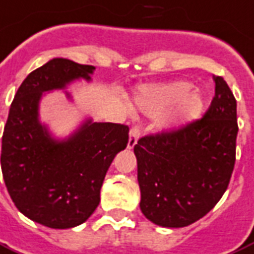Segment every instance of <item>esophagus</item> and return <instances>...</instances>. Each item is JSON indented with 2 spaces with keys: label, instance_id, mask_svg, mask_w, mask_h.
<instances>
[{
  "label": "esophagus",
  "instance_id": "1",
  "mask_svg": "<svg viewBox=\"0 0 254 254\" xmlns=\"http://www.w3.org/2000/svg\"><path fill=\"white\" fill-rule=\"evenodd\" d=\"M139 135H140V129L138 127H132L129 129V136H128V143H127V147L132 148L136 144L139 139Z\"/></svg>",
  "mask_w": 254,
  "mask_h": 254
}]
</instances>
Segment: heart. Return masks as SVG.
<instances>
[{"mask_svg": "<svg viewBox=\"0 0 254 254\" xmlns=\"http://www.w3.org/2000/svg\"><path fill=\"white\" fill-rule=\"evenodd\" d=\"M136 110L148 116H158L159 126L167 131H175L191 125L203 115L205 98L199 91L192 89L186 80H177L159 85H144L134 96Z\"/></svg>", "mask_w": 254, "mask_h": 254, "instance_id": "heart-1", "label": "heart"}]
</instances>
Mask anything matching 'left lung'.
Listing matches in <instances>:
<instances>
[{
    "mask_svg": "<svg viewBox=\"0 0 254 254\" xmlns=\"http://www.w3.org/2000/svg\"><path fill=\"white\" fill-rule=\"evenodd\" d=\"M201 120L182 129L139 139L140 210L162 228H184L215 206L228 189L236 162L237 103L222 77Z\"/></svg>",
    "mask_w": 254,
    "mask_h": 254,
    "instance_id": "obj_1",
    "label": "left lung"
}]
</instances>
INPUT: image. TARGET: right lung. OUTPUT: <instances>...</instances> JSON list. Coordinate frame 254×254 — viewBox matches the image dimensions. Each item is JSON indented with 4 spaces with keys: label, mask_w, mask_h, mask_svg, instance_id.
Wrapping results in <instances>:
<instances>
[{
    "label": "right lung",
    "mask_w": 254,
    "mask_h": 254,
    "mask_svg": "<svg viewBox=\"0 0 254 254\" xmlns=\"http://www.w3.org/2000/svg\"><path fill=\"white\" fill-rule=\"evenodd\" d=\"M95 66L56 57L26 76L3 128L1 169L9 195L29 220L69 229L88 220L100 202L108 167L128 143V127L83 120L66 138H56L40 120L45 93L91 81Z\"/></svg>",
    "instance_id": "obj_1"
}]
</instances>
